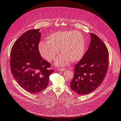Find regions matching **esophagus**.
<instances>
[{
	"label": "esophagus",
	"instance_id": "obj_1",
	"mask_svg": "<svg viewBox=\"0 0 121 121\" xmlns=\"http://www.w3.org/2000/svg\"><path fill=\"white\" fill-rule=\"evenodd\" d=\"M65 70H66V68H58V71H65Z\"/></svg>",
	"mask_w": 121,
	"mask_h": 121
}]
</instances>
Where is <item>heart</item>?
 Returning <instances> with one entry per match:
<instances>
[{
    "label": "heart",
    "mask_w": 121,
    "mask_h": 121,
    "mask_svg": "<svg viewBox=\"0 0 121 121\" xmlns=\"http://www.w3.org/2000/svg\"><path fill=\"white\" fill-rule=\"evenodd\" d=\"M39 48L42 57L49 62L55 59L60 48L62 53L55 64L63 66L69 63L70 59L76 62L82 58L85 53V43L83 35L78 31H60L50 35L48 41H41Z\"/></svg>",
    "instance_id": "b5f03b06"
}]
</instances>
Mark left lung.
Listing matches in <instances>:
<instances>
[{
    "mask_svg": "<svg viewBox=\"0 0 121 121\" xmlns=\"http://www.w3.org/2000/svg\"><path fill=\"white\" fill-rule=\"evenodd\" d=\"M91 41L87 51L74 67L71 88L80 95L90 93L99 86L107 72L109 52L98 36L90 34Z\"/></svg>",
    "mask_w": 121,
    "mask_h": 121,
    "instance_id": "8db88e82",
    "label": "left lung"
}]
</instances>
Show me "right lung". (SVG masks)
Listing matches in <instances>:
<instances>
[{
    "label": "right lung",
    "instance_id": "right-lung-1",
    "mask_svg": "<svg viewBox=\"0 0 121 121\" xmlns=\"http://www.w3.org/2000/svg\"><path fill=\"white\" fill-rule=\"evenodd\" d=\"M39 29L30 30L15 41L10 52V69L21 87L31 93L44 90L54 70L41 57L39 49L41 34Z\"/></svg>",
    "mask_w": 121,
    "mask_h": 121
}]
</instances>
